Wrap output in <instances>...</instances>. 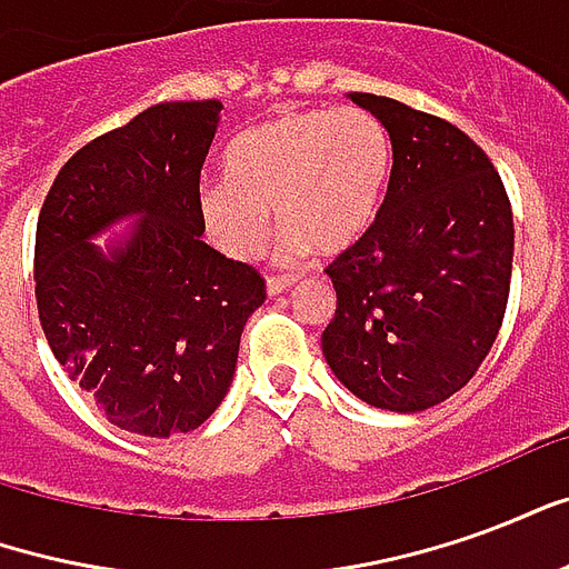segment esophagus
<instances>
[{"label":"esophagus","instance_id":"esophagus-1","mask_svg":"<svg viewBox=\"0 0 569 569\" xmlns=\"http://www.w3.org/2000/svg\"><path fill=\"white\" fill-rule=\"evenodd\" d=\"M296 280L298 273H271V277H268V292H271V296H280V292L289 289Z\"/></svg>","mask_w":569,"mask_h":569}]
</instances>
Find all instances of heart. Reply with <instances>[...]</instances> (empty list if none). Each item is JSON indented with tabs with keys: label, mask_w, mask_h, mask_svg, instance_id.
Segmentation results:
<instances>
[{
	"label": "heart",
	"mask_w": 569,
	"mask_h": 569,
	"mask_svg": "<svg viewBox=\"0 0 569 569\" xmlns=\"http://www.w3.org/2000/svg\"><path fill=\"white\" fill-rule=\"evenodd\" d=\"M228 176L200 188L207 231L231 259H252L277 222L286 252H338L369 231L393 173V140L366 109L283 112L240 133Z\"/></svg>",
	"instance_id": "heart-1"
}]
</instances>
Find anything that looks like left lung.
<instances>
[{
  "label": "left lung",
  "instance_id": "8db88e82",
  "mask_svg": "<svg viewBox=\"0 0 569 569\" xmlns=\"http://www.w3.org/2000/svg\"><path fill=\"white\" fill-rule=\"evenodd\" d=\"M350 100L393 140V173L369 231L326 268L332 322L322 357L362 402L423 411L469 383L502 326L512 283V203L500 173L445 118Z\"/></svg>",
  "mask_w": 569,
  "mask_h": 569
}]
</instances>
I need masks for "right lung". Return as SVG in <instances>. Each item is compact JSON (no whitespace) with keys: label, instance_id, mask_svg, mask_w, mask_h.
Listing matches in <instances>:
<instances>
[{"label":"right lung","instance_id":"right-lung-1","mask_svg":"<svg viewBox=\"0 0 569 569\" xmlns=\"http://www.w3.org/2000/svg\"><path fill=\"white\" fill-rule=\"evenodd\" d=\"M219 100L158 103L69 158L36 224V305L51 353L109 423L191 432L231 387L264 277L207 247L200 170ZM140 211L103 253L90 237Z\"/></svg>","mask_w":569,"mask_h":569}]
</instances>
